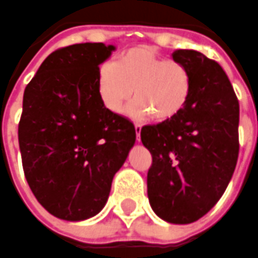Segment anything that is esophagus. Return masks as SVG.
Listing matches in <instances>:
<instances>
[{
    "mask_svg": "<svg viewBox=\"0 0 258 258\" xmlns=\"http://www.w3.org/2000/svg\"><path fill=\"white\" fill-rule=\"evenodd\" d=\"M134 127H136V138H137V141H140L141 140V125L136 124Z\"/></svg>",
    "mask_w": 258,
    "mask_h": 258,
    "instance_id": "esophagus-1",
    "label": "esophagus"
}]
</instances>
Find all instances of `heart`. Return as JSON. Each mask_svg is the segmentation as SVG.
<instances>
[{
  "mask_svg": "<svg viewBox=\"0 0 258 258\" xmlns=\"http://www.w3.org/2000/svg\"><path fill=\"white\" fill-rule=\"evenodd\" d=\"M190 70L177 59H165L147 47H133L98 70L97 91L104 107L120 114L130 98V112L157 121L175 117L191 94Z\"/></svg>",
  "mask_w": 258,
  "mask_h": 258,
  "instance_id": "1",
  "label": "heart"
}]
</instances>
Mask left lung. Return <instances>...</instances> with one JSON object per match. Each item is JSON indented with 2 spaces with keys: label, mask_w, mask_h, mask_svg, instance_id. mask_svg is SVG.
Listing matches in <instances>:
<instances>
[{
  "label": "left lung",
  "mask_w": 258,
  "mask_h": 258,
  "mask_svg": "<svg viewBox=\"0 0 258 258\" xmlns=\"http://www.w3.org/2000/svg\"><path fill=\"white\" fill-rule=\"evenodd\" d=\"M173 59L190 70V98L175 117L141 128L153 163L147 173L148 200L158 217L188 224L216 206L238 158L240 107L217 61L194 49Z\"/></svg>",
  "instance_id": "1"
}]
</instances>
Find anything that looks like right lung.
<instances>
[{
  "label": "right lung",
  "mask_w": 258,
  "mask_h": 258,
  "mask_svg": "<svg viewBox=\"0 0 258 258\" xmlns=\"http://www.w3.org/2000/svg\"><path fill=\"white\" fill-rule=\"evenodd\" d=\"M112 45L55 49L25 87L18 143L32 194L52 216L80 221L105 206L114 174L136 143L134 124L104 107L100 64Z\"/></svg>",
  "instance_id": "1"
}]
</instances>
